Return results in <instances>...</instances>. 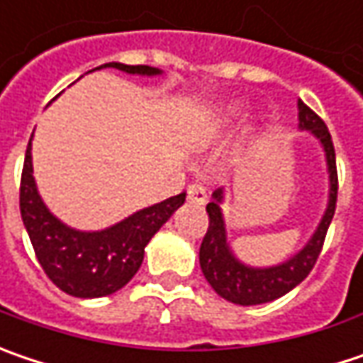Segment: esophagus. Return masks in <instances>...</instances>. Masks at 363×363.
<instances>
[{
  "label": "esophagus",
  "mask_w": 363,
  "mask_h": 363,
  "mask_svg": "<svg viewBox=\"0 0 363 363\" xmlns=\"http://www.w3.org/2000/svg\"><path fill=\"white\" fill-rule=\"evenodd\" d=\"M186 199L191 203H195V205L207 203V189H205V184H201V182L189 184V189H186Z\"/></svg>",
  "instance_id": "obj_1"
}]
</instances>
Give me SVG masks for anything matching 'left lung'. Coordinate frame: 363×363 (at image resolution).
I'll return each instance as SVG.
<instances>
[{
  "label": "left lung",
  "instance_id": "obj_1",
  "mask_svg": "<svg viewBox=\"0 0 363 363\" xmlns=\"http://www.w3.org/2000/svg\"><path fill=\"white\" fill-rule=\"evenodd\" d=\"M300 108V127L312 131L316 138L320 139L325 154H327V164H329L330 174V199L329 207L325 211V218L310 238V242L296 257H291L284 265L269 267V269H252L234 259L230 252L228 242H225V228L222 220L220 205L222 201V191L213 193V201L207 203V216H209V225L203 236L201 248H199V263L205 279L209 286L216 289L222 298L228 302L240 304V306H255V304H265L271 300L281 298L294 289L298 284H302L312 267L316 265V259L325 245V236L329 230L330 220L335 216L337 207V191H339V179H337V162H335V147L330 139L329 129L325 121L318 117L310 106H306L302 100L298 102Z\"/></svg>",
  "mask_w": 363,
  "mask_h": 363
}]
</instances>
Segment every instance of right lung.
<instances>
[{
	"label": "right lung",
	"instance_id": "1",
	"mask_svg": "<svg viewBox=\"0 0 363 363\" xmlns=\"http://www.w3.org/2000/svg\"><path fill=\"white\" fill-rule=\"evenodd\" d=\"M127 74L156 75L150 65L106 63ZM98 67V69H100ZM184 203V193L145 207L102 232H77L61 224L45 207L33 179L30 141L20 179V213L30 236L34 255L47 277L75 298H100L127 286L143 261L145 246L168 218Z\"/></svg>",
	"mask_w": 363,
	"mask_h": 363
}]
</instances>
